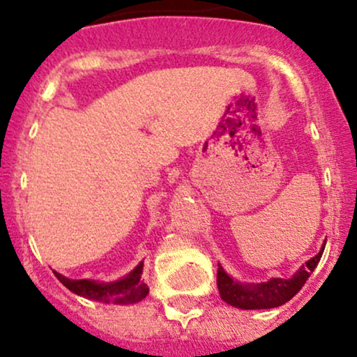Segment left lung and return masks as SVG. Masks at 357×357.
<instances>
[{
  "label": "left lung",
  "mask_w": 357,
  "mask_h": 357,
  "mask_svg": "<svg viewBox=\"0 0 357 357\" xmlns=\"http://www.w3.org/2000/svg\"><path fill=\"white\" fill-rule=\"evenodd\" d=\"M324 248H326V243L319 250L317 255L307 260L305 265H302L290 278H270L260 284H241V282L233 280L218 264L216 285H218L220 297L227 304L243 310L273 309V307L284 305L304 287L307 278L317 267Z\"/></svg>",
  "instance_id": "obj_1"
}]
</instances>
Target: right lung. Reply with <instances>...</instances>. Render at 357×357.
Wrapping results in <instances>:
<instances>
[{
	"label": "right lung",
	"instance_id": "1",
	"mask_svg": "<svg viewBox=\"0 0 357 357\" xmlns=\"http://www.w3.org/2000/svg\"><path fill=\"white\" fill-rule=\"evenodd\" d=\"M142 267H144V264L141 261L132 272H129L126 277L119 278L116 282H97L89 280V278L72 280V278L55 272V270H53V273L61 284L77 296L90 298V301L104 302V304L129 305L137 304L149 294V287L142 277Z\"/></svg>",
	"mask_w": 357,
	"mask_h": 357
}]
</instances>
